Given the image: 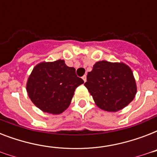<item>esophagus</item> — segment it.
Listing matches in <instances>:
<instances>
[{
    "label": "esophagus",
    "mask_w": 157,
    "mask_h": 157,
    "mask_svg": "<svg viewBox=\"0 0 157 157\" xmlns=\"http://www.w3.org/2000/svg\"><path fill=\"white\" fill-rule=\"evenodd\" d=\"M82 79H83L84 82H86V75H84V76H82Z\"/></svg>",
    "instance_id": "1"
}]
</instances>
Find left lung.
Returning a JSON list of instances; mask_svg holds the SVG:
<instances>
[{
    "instance_id": "1",
    "label": "left lung",
    "mask_w": 157,
    "mask_h": 157,
    "mask_svg": "<svg viewBox=\"0 0 157 157\" xmlns=\"http://www.w3.org/2000/svg\"><path fill=\"white\" fill-rule=\"evenodd\" d=\"M85 86L100 109L116 112L131 103L137 85L131 68L124 63L98 61L88 72Z\"/></svg>"
}]
</instances>
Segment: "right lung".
Returning <instances> with one entry per match:
<instances>
[{"mask_svg":"<svg viewBox=\"0 0 157 157\" xmlns=\"http://www.w3.org/2000/svg\"><path fill=\"white\" fill-rule=\"evenodd\" d=\"M83 83V80L76 75V69L59 59L36 64L28 76L26 90L39 109L58 115L69 107L75 90Z\"/></svg>","mask_w":157,"mask_h":157,"instance_id":"obj_1","label":"right lung"}]
</instances>
